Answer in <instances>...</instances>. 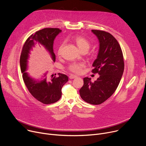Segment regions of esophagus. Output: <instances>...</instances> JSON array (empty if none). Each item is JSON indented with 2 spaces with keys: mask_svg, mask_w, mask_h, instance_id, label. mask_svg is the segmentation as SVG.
Returning a JSON list of instances; mask_svg holds the SVG:
<instances>
[{
  "mask_svg": "<svg viewBox=\"0 0 146 146\" xmlns=\"http://www.w3.org/2000/svg\"><path fill=\"white\" fill-rule=\"evenodd\" d=\"M77 76H75V75H73V74H71L69 76V78L70 79H73V78H77Z\"/></svg>",
  "mask_w": 146,
  "mask_h": 146,
  "instance_id": "34e87169",
  "label": "esophagus"
}]
</instances>
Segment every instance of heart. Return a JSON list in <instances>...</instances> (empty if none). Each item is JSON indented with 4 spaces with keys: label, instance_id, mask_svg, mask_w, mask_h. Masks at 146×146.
I'll return each instance as SVG.
<instances>
[{
    "label": "heart",
    "instance_id": "obj_1",
    "mask_svg": "<svg viewBox=\"0 0 146 146\" xmlns=\"http://www.w3.org/2000/svg\"><path fill=\"white\" fill-rule=\"evenodd\" d=\"M74 40L76 44L78 47L79 50L81 52L82 51L87 52L88 51L90 47L91 44L90 43V41L87 39L81 36H77L74 37ZM62 46L63 45L60 46L58 50V55H60ZM83 66H84V65L82 64H73L70 65L69 69L73 73H74L76 74H80L82 72V69Z\"/></svg>",
    "mask_w": 146,
    "mask_h": 146
}]
</instances>
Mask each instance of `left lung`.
Here are the masks:
<instances>
[{"instance_id": "8db88e82", "label": "left lung", "mask_w": 146, "mask_h": 146, "mask_svg": "<svg viewBox=\"0 0 146 146\" xmlns=\"http://www.w3.org/2000/svg\"><path fill=\"white\" fill-rule=\"evenodd\" d=\"M99 42L96 59L92 64V72L100 76L94 82L84 77V85L80 90L81 98L92 105H100L115 92L124 70V62L121 47L110 33L99 30H92Z\"/></svg>"}]
</instances>
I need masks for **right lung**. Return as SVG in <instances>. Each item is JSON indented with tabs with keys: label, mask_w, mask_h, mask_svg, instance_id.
Instances as JSON below:
<instances>
[{
	"label": "right lung",
	"mask_w": 146,
	"mask_h": 146,
	"mask_svg": "<svg viewBox=\"0 0 146 146\" xmlns=\"http://www.w3.org/2000/svg\"><path fill=\"white\" fill-rule=\"evenodd\" d=\"M58 28H44L37 31L27 40L20 56V68L23 78L28 91L38 101L46 105L58 101L62 96V88L68 81V77L59 73L58 77L49 78L46 73L40 80H35L27 72L31 51L37 43L42 45L50 53L53 62L55 61L53 44L56 36L61 32Z\"/></svg>",
	"instance_id": "add662e5"
}]
</instances>
